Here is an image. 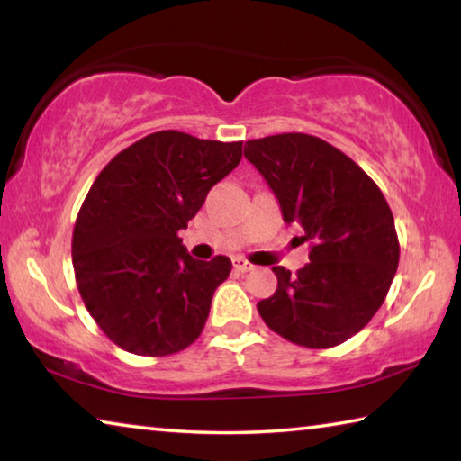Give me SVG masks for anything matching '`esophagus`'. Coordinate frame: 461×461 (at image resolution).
I'll return each mask as SVG.
<instances>
[{
  "label": "esophagus",
  "mask_w": 461,
  "mask_h": 461,
  "mask_svg": "<svg viewBox=\"0 0 461 461\" xmlns=\"http://www.w3.org/2000/svg\"><path fill=\"white\" fill-rule=\"evenodd\" d=\"M233 268H236L238 272H249V270H254V264H249L244 258H233Z\"/></svg>",
  "instance_id": "esophagus-1"
}]
</instances>
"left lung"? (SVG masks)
I'll return each mask as SVG.
<instances>
[{
    "instance_id": "left-lung-1",
    "label": "left lung",
    "mask_w": 461,
    "mask_h": 461,
    "mask_svg": "<svg viewBox=\"0 0 461 461\" xmlns=\"http://www.w3.org/2000/svg\"><path fill=\"white\" fill-rule=\"evenodd\" d=\"M244 156L278 199L283 220L305 230L309 264L275 267L278 288L258 303L272 331L305 348H333L368 325L399 267V238L384 194L325 140L278 134L249 140Z\"/></svg>"
}]
</instances>
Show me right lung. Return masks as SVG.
Here are the masks:
<instances>
[{
  "label": "right lung",
  "instance_id": "obj_1",
  "mask_svg": "<svg viewBox=\"0 0 461 461\" xmlns=\"http://www.w3.org/2000/svg\"><path fill=\"white\" fill-rule=\"evenodd\" d=\"M241 160V142L154 131L109 160L73 231L85 307L115 346L170 356L199 338L231 260H194L178 231Z\"/></svg>",
  "mask_w": 461,
  "mask_h": 461
}]
</instances>
